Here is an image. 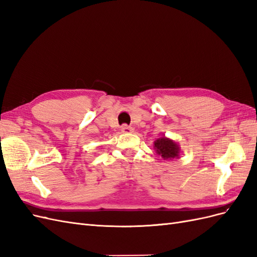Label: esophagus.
Returning <instances> with one entry per match:
<instances>
[{
    "instance_id": "esophagus-1",
    "label": "esophagus",
    "mask_w": 257,
    "mask_h": 257,
    "mask_svg": "<svg viewBox=\"0 0 257 257\" xmlns=\"http://www.w3.org/2000/svg\"><path fill=\"white\" fill-rule=\"evenodd\" d=\"M133 130H134L133 127L130 126V125H126V124H124V125L121 126L122 133H132V132H133Z\"/></svg>"
}]
</instances>
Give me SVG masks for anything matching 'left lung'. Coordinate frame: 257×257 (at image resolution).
I'll return each mask as SVG.
<instances>
[{"label": "left lung", "mask_w": 257, "mask_h": 257, "mask_svg": "<svg viewBox=\"0 0 257 257\" xmlns=\"http://www.w3.org/2000/svg\"><path fill=\"white\" fill-rule=\"evenodd\" d=\"M154 149L164 160L179 159V155H180V147H179V145L165 136L154 142Z\"/></svg>", "instance_id": "obj_1"}]
</instances>
